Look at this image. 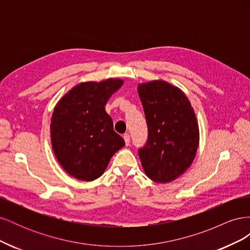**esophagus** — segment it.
Segmentation results:
<instances>
[{"mask_svg": "<svg viewBox=\"0 0 250 250\" xmlns=\"http://www.w3.org/2000/svg\"><path fill=\"white\" fill-rule=\"evenodd\" d=\"M124 141H125V144H126V146H128L130 144V135L128 134V133H125L124 134Z\"/></svg>", "mask_w": 250, "mask_h": 250, "instance_id": "esophagus-1", "label": "esophagus"}]
</instances>
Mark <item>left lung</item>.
<instances>
[{"label":"left lung","mask_w":250,"mask_h":250,"mask_svg":"<svg viewBox=\"0 0 250 250\" xmlns=\"http://www.w3.org/2000/svg\"><path fill=\"white\" fill-rule=\"evenodd\" d=\"M148 126L139 156L146 175L156 183H170L194 161L199 144L197 120L181 90L156 80L138 87Z\"/></svg>","instance_id":"left-lung-1"}]
</instances>
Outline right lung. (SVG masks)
Returning a JSON list of instances; mask_svg holds the SVG:
<instances>
[{"instance_id":"add662e5","label":"right lung","mask_w":250,"mask_h":250,"mask_svg":"<svg viewBox=\"0 0 250 250\" xmlns=\"http://www.w3.org/2000/svg\"><path fill=\"white\" fill-rule=\"evenodd\" d=\"M123 80L83 82L59 100L51 120L55 156L73 177L92 181L100 177L111 156L125 145L113 130L105 104Z\"/></svg>"}]
</instances>
